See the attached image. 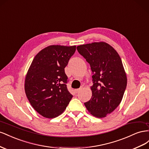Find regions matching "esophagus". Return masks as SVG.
I'll return each instance as SVG.
<instances>
[{
  "label": "esophagus",
  "mask_w": 149,
  "mask_h": 149,
  "mask_svg": "<svg viewBox=\"0 0 149 149\" xmlns=\"http://www.w3.org/2000/svg\"><path fill=\"white\" fill-rule=\"evenodd\" d=\"M82 87H80V88H79L75 89V92H76V93H79L80 91H81V89H82Z\"/></svg>",
  "instance_id": "obj_1"
}]
</instances>
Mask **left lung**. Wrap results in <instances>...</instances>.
I'll list each match as a JSON object with an SVG mask.
<instances>
[{
  "mask_svg": "<svg viewBox=\"0 0 149 149\" xmlns=\"http://www.w3.org/2000/svg\"><path fill=\"white\" fill-rule=\"evenodd\" d=\"M77 49L90 64L93 74L92 95L84 105L92 116L105 117L120 104L127 87L121 58L111 45L104 42L80 45Z\"/></svg>",
  "mask_w": 149,
  "mask_h": 149,
  "instance_id": "1",
  "label": "left lung"
}]
</instances>
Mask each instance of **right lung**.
I'll return each instance as SVG.
<instances>
[{
    "mask_svg": "<svg viewBox=\"0 0 149 149\" xmlns=\"http://www.w3.org/2000/svg\"><path fill=\"white\" fill-rule=\"evenodd\" d=\"M75 50V45L47 47L36 55L28 70L25 94L33 108L45 118L63 113L73 97L67 88L65 67Z\"/></svg>",
    "mask_w": 149,
    "mask_h": 149,
    "instance_id": "obj_1",
    "label": "right lung"
}]
</instances>
